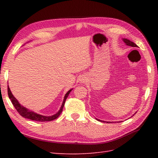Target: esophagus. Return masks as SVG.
Masks as SVG:
<instances>
[{"mask_svg": "<svg viewBox=\"0 0 158 158\" xmlns=\"http://www.w3.org/2000/svg\"><path fill=\"white\" fill-rule=\"evenodd\" d=\"M85 81V78L84 77H82V78L80 79V82H84Z\"/></svg>", "mask_w": 158, "mask_h": 158, "instance_id": "obj_1", "label": "esophagus"}]
</instances>
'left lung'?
<instances>
[{"instance_id":"1","label":"left lung","mask_w":158,"mask_h":158,"mask_svg":"<svg viewBox=\"0 0 158 158\" xmlns=\"http://www.w3.org/2000/svg\"><path fill=\"white\" fill-rule=\"evenodd\" d=\"M123 41L125 43V44L127 45H128V46H131V47H137L138 46H137V45H136L135 43H133L132 41H130V40H127V39H125V38H123ZM98 121H101V122H103V123H105V122H106V121H101V120H99V119H98V118H96ZM106 123H111V122H106Z\"/></svg>"}]
</instances>
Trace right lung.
I'll return each mask as SVG.
<instances>
[{
  "instance_id": "add662e5",
  "label": "right lung",
  "mask_w": 158,
  "mask_h": 158,
  "mask_svg": "<svg viewBox=\"0 0 158 158\" xmlns=\"http://www.w3.org/2000/svg\"><path fill=\"white\" fill-rule=\"evenodd\" d=\"M72 89H70L69 92L65 94V96L64 98L63 104H62V106L60 107V109H59V111L57 112L56 114H53V115H52V116L41 115V114H37V113H35L33 112V111H30L29 109H27L26 107L21 106V104H20V103L18 102V100L15 98H14V96L12 95L10 88H9V87H8V95L9 98H10V99L11 100V102L13 104L14 107H15V109H16V111L18 112V113L20 114L22 117H24L26 118L30 119V120L35 121L45 122V121H52V120H55V119H56V118H58L59 117L60 113H62V111H63V109L64 107L66 99V98H67V97L69 96V95L70 92H71Z\"/></svg>"
}]
</instances>
